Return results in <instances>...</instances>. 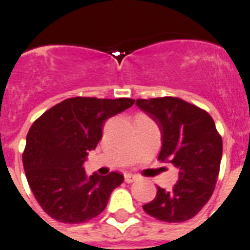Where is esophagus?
<instances>
[{"instance_id": "esophagus-1", "label": "esophagus", "mask_w": 250, "mask_h": 250, "mask_svg": "<svg viewBox=\"0 0 250 250\" xmlns=\"http://www.w3.org/2000/svg\"><path fill=\"white\" fill-rule=\"evenodd\" d=\"M137 176L136 175H132V174H125V181L127 184H130V183H133V181H136L137 180Z\"/></svg>"}]
</instances>
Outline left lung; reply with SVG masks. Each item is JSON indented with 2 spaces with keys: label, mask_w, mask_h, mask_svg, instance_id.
Returning <instances> with one entry per match:
<instances>
[{
  "label": "left lung",
  "mask_w": 250,
  "mask_h": 250,
  "mask_svg": "<svg viewBox=\"0 0 250 250\" xmlns=\"http://www.w3.org/2000/svg\"><path fill=\"white\" fill-rule=\"evenodd\" d=\"M162 130L159 159L179 169L172 190L158 186L157 196L143 209L159 221L184 222L201 211L216 185L222 159V138L212 117L179 97L137 100Z\"/></svg>",
  "instance_id": "left-lung-1"
}]
</instances>
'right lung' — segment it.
<instances>
[{"label":"right lung","mask_w":250,"mask_h":250,"mask_svg":"<svg viewBox=\"0 0 250 250\" xmlns=\"http://www.w3.org/2000/svg\"><path fill=\"white\" fill-rule=\"evenodd\" d=\"M132 99L72 97L44 112L32 125L23 151L30 190L45 213L62 223L99 216L123 175L88 176L83 167L102 138L106 120L133 106Z\"/></svg>","instance_id":"obj_1"}]
</instances>
